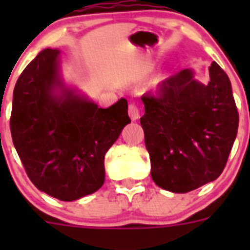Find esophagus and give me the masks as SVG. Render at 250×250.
Instances as JSON below:
<instances>
[{"mask_svg": "<svg viewBox=\"0 0 250 250\" xmlns=\"http://www.w3.org/2000/svg\"><path fill=\"white\" fill-rule=\"evenodd\" d=\"M129 116L131 120H138L140 118V112H139V106L135 103L129 104Z\"/></svg>", "mask_w": 250, "mask_h": 250, "instance_id": "esophagus-1", "label": "esophagus"}]
</instances>
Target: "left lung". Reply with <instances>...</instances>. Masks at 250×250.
Masks as SVG:
<instances>
[{"mask_svg": "<svg viewBox=\"0 0 250 250\" xmlns=\"http://www.w3.org/2000/svg\"><path fill=\"white\" fill-rule=\"evenodd\" d=\"M208 85L183 70L141 96L140 119L151 178L173 193H188L223 173L238 132L239 114L230 80L214 61Z\"/></svg>", "mask_w": 250, "mask_h": 250, "instance_id": "8db88e82", "label": "left lung"}]
</instances>
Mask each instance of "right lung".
I'll list each match as a JSON object with an SVG mask.
<instances>
[{"instance_id": "right-lung-1", "label": "right lung", "mask_w": 250, "mask_h": 250, "mask_svg": "<svg viewBox=\"0 0 250 250\" xmlns=\"http://www.w3.org/2000/svg\"><path fill=\"white\" fill-rule=\"evenodd\" d=\"M60 51L46 48L20 75L13 90L10 127L27 176L39 190L63 202L99 190L104 159L129 124L126 99L107 109L62 89Z\"/></svg>"}]
</instances>
